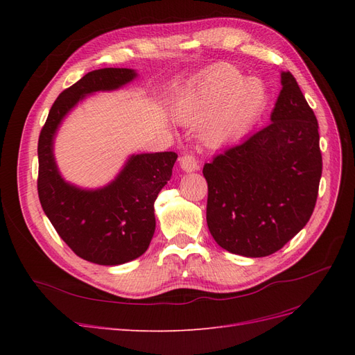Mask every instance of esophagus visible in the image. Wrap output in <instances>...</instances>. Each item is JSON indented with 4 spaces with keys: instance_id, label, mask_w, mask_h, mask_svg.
I'll list each match as a JSON object with an SVG mask.
<instances>
[{
    "instance_id": "34e87169",
    "label": "esophagus",
    "mask_w": 355,
    "mask_h": 355,
    "mask_svg": "<svg viewBox=\"0 0 355 355\" xmlns=\"http://www.w3.org/2000/svg\"><path fill=\"white\" fill-rule=\"evenodd\" d=\"M180 167L185 171H196L198 170V161L196 159L194 155L187 154L184 157H180Z\"/></svg>"
}]
</instances>
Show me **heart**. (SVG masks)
<instances>
[{
    "mask_svg": "<svg viewBox=\"0 0 355 355\" xmlns=\"http://www.w3.org/2000/svg\"><path fill=\"white\" fill-rule=\"evenodd\" d=\"M266 106L268 92L262 81L245 78L231 65H218L179 96L173 112L180 123L202 121V141L222 146L249 133Z\"/></svg>",
    "mask_w": 355,
    "mask_h": 355,
    "instance_id": "heart-1",
    "label": "heart"
}]
</instances>
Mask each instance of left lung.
<instances>
[{
    "mask_svg": "<svg viewBox=\"0 0 355 355\" xmlns=\"http://www.w3.org/2000/svg\"><path fill=\"white\" fill-rule=\"evenodd\" d=\"M271 123L204 164L207 227L222 249L272 254L314 211L323 168L318 123L295 77L282 73Z\"/></svg>",
    "mask_w": 355,
    "mask_h": 355,
    "instance_id": "obj_1",
    "label": "left lung"
}]
</instances>
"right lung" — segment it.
<instances>
[{
	"instance_id": "add662e5",
	"label": "right lung",
	"mask_w": 355,
	"mask_h": 355,
	"mask_svg": "<svg viewBox=\"0 0 355 355\" xmlns=\"http://www.w3.org/2000/svg\"><path fill=\"white\" fill-rule=\"evenodd\" d=\"M127 68H103L85 73L53 103L38 139V197L60 239L93 263L121 265L142 256L155 231L154 202L171 178L176 153L137 154L110 185L81 189L63 180L53 139L65 115L87 94L123 87L136 78Z\"/></svg>"
}]
</instances>
